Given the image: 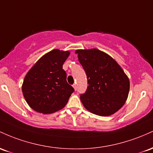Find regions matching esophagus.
Here are the masks:
<instances>
[{
	"mask_svg": "<svg viewBox=\"0 0 153 153\" xmlns=\"http://www.w3.org/2000/svg\"><path fill=\"white\" fill-rule=\"evenodd\" d=\"M73 87H74V90H75V91H76V90H77L76 85H75V84H74V85H73Z\"/></svg>",
	"mask_w": 153,
	"mask_h": 153,
	"instance_id": "esophagus-1",
	"label": "esophagus"
}]
</instances>
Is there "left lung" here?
Here are the masks:
<instances>
[{"instance_id":"left-lung-1","label":"left lung","mask_w":153,"mask_h":153,"mask_svg":"<svg viewBox=\"0 0 153 153\" xmlns=\"http://www.w3.org/2000/svg\"><path fill=\"white\" fill-rule=\"evenodd\" d=\"M78 59L86 72L87 89L80 99L87 111L100 116L115 114L124 105L129 79L112 57L98 49L77 50Z\"/></svg>"}]
</instances>
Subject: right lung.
Returning a JSON list of instances; mask_svg holds the SVG:
<instances>
[{"label": "right lung", "mask_w": 153, "mask_h": 153, "mask_svg": "<svg viewBox=\"0 0 153 153\" xmlns=\"http://www.w3.org/2000/svg\"><path fill=\"white\" fill-rule=\"evenodd\" d=\"M69 51L54 49L42 56L27 72L22 92L31 108L44 114L62 109L74 91L66 82L63 64Z\"/></svg>", "instance_id": "add662e5"}]
</instances>
